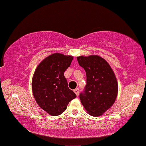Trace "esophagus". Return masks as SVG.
Masks as SVG:
<instances>
[{"label": "esophagus", "instance_id": "esophagus-1", "mask_svg": "<svg viewBox=\"0 0 146 146\" xmlns=\"http://www.w3.org/2000/svg\"><path fill=\"white\" fill-rule=\"evenodd\" d=\"M74 92H75V94H76V96H78L79 95V92H80V90H79V89H76L74 90Z\"/></svg>", "mask_w": 146, "mask_h": 146}]
</instances>
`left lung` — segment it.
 <instances>
[{
    "mask_svg": "<svg viewBox=\"0 0 146 146\" xmlns=\"http://www.w3.org/2000/svg\"><path fill=\"white\" fill-rule=\"evenodd\" d=\"M77 60L86 75L85 89L80 94V101L91 116H101L117 97L118 85L114 72L108 62L98 55H82Z\"/></svg>",
    "mask_w": 146,
    "mask_h": 146,
    "instance_id": "left-lung-1",
    "label": "left lung"
}]
</instances>
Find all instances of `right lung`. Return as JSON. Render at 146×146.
<instances>
[{"label": "right lung", "instance_id": "right-lung-1", "mask_svg": "<svg viewBox=\"0 0 146 146\" xmlns=\"http://www.w3.org/2000/svg\"><path fill=\"white\" fill-rule=\"evenodd\" d=\"M73 59V56L59 52L52 54L41 61L35 70L32 80L33 96L38 105L51 116L63 113L76 97L64 76Z\"/></svg>", "mask_w": 146, "mask_h": 146}]
</instances>
